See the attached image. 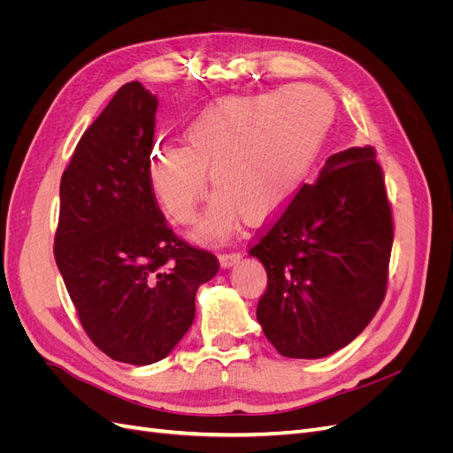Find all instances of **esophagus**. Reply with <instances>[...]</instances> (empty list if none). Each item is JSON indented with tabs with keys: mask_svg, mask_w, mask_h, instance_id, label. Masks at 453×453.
Segmentation results:
<instances>
[{
	"mask_svg": "<svg viewBox=\"0 0 453 453\" xmlns=\"http://www.w3.org/2000/svg\"><path fill=\"white\" fill-rule=\"evenodd\" d=\"M240 258L242 255L238 251H228V253L219 255V263H221V268H230L232 265H236Z\"/></svg>",
	"mask_w": 453,
	"mask_h": 453,
	"instance_id": "esophagus-1",
	"label": "esophagus"
}]
</instances>
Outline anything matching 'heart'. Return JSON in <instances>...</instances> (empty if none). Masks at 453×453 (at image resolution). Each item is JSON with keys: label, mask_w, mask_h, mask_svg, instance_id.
I'll return each mask as SVG.
<instances>
[{"label": "heart", "mask_w": 453, "mask_h": 453, "mask_svg": "<svg viewBox=\"0 0 453 453\" xmlns=\"http://www.w3.org/2000/svg\"><path fill=\"white\" fill-rule=\"evenodd\" d=\"M334 120L331 96L311 85L232 96L188 122L185 145H155L150 188L173 221H187L211 183L219 190L196 221L198 236L236 223H265L306 183Z\"/></svg>", "instance_id": "obj_1"}]
</instances>
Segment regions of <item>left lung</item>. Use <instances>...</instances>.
Wrapping results in <instances>:
<instances>
[{
	"label": "left lung",
	"mask_w": 453,
	"mask_h": 453,
	"mask_svg": "<svg viewBox=\"0 0 453 453\" xmlns=\"http://www.w3.org/2000/svg\"><path fill=\"white\" fill-rule=\"evenodd\" d=\"M393 236L374 147L333 155L250 250L268 276L257 319L270 344L321 359L359 336L386 298Z\"/></svg>",
	"instance_id": "obj_1"
}]
</instances>
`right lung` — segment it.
Returning a JSON list of instances; mask_svg holds the SVG:
<instances>
[{
    "label": "right lung",
    "mask_w": 453,
    "mask_h": 453,
    "mask_svg": "<svg viewBox=\"0 0 453 453\" xmlns=\"http://www.w3.org/2000/svg\"><path fill=\"white\" fill-rule=\"evenodd\" d=\"M158 100L132 81L79 140L62 173L54 258L85 333L109 357L150 365L195 319L219 260L168 226L149 183Z\"/></svg>",
    "instance_id": "1"
}]
</instances>
